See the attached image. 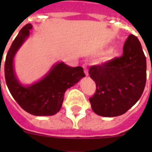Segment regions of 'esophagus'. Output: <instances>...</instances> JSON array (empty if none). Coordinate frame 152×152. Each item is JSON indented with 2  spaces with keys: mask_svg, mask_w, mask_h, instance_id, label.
<instances>
[{
  "mask_svg": "<svg viewBox=\"0 0 152 152\" xmlns=\"http://www.w3.org/2000/svg\"><path fill=\"white\" fill-rule=\"evenodd\" d=\"M83 68H84V74H85L86 76H88V68H87V64H84L83 65Z\"/></svg>",
  "mask_w": 152,
  "mask_h": 152,
  "instance_id": "34e87169",
  "label": "esophagus"
}]
</instances>
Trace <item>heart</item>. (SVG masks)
Returning <instances> with one entry per match:
<instances>
[{
	"label": "heart",
	"instance_id": "1",
	"mask_svg": "<svg viewBox=\"0 0 152 152\" xmlns=\"http://www.w3.org/2000/svg\"><path fill=\"white\" fill-rule=\"evenodd\" d=\"M119 56H120V52L117 49L111 48L107 52V55L105 56V60L106 61H111V60H113L116 58L119 57Z\"/></svg>",
	"mask_w": 152,
	"mask_h": 152
}]
</instances>
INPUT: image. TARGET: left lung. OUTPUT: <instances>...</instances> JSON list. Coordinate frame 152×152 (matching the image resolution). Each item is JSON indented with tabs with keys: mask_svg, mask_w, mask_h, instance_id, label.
<instances>
[{
	"mask_svg": "<svg viewBox=\"0 0 152 152\" xmlns=\"http://www.w3.org/2000/svg\"><path fill=\"white\" fill-rule=\"evenodd\" d=\"M89 75L96 86L89 99L95 113L114 117L127 112L140 99L146 83V58L138 38L129 35L123 56L91 67Z\"/></svg>",
	"mask_w": 152,
	"mask_h": 152,
	"instance_id": "left-lung-1",
	"label": "left lung"
}]
</instances>
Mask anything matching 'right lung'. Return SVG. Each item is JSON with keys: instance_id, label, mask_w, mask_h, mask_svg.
<instances>
[{"instance_id": "obj_1", "label": "right lung", "mask_w": 152, "mask_h": 152, "mask_svg": "<svg viewBox=\"0 0 152 152\" xmlns=\"http://www.w3.org/2000/svg\"><path fill=\"white\" fill-rule=\"evenodd\" d=\"M33 26L26 24L19 34L7 54L4 64L6 83L10 94L24 110L34 116H52L61 109L65 91L85 77L83 68H72L63 61L52 65L41 80L23 85L16 76L13 60L16 53L29 36Z\"/></svg>"}]
</instances>
